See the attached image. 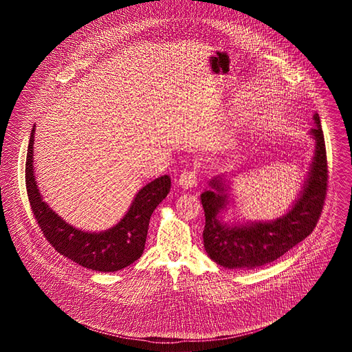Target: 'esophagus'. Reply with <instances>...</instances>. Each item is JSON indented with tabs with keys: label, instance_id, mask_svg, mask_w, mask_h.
<instances>
[{
	"label": "esophagus",
	"instance_id": "obj_1",
	"mask_svg": "<svg viewBox=\"0 0 352 352\" xmlns=\"http://www.w3.org/2000/svg\"><path fill=\"white\" fill-rule=\"evenodd\" d=\"M195 184H197V171L195 170H184L178 179V184L184 190L194 187Z\"/></svg>",
	"mask_w": 352,
	"mask_h": 352
}]
</instances>
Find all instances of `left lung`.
Wrapping results in <instances>:
<instances>
[{"label":"left lung","mask_w":352,"mask_h":352,"mask_svg":"<svg viewBox=\"0 0 352 352\" xmlns=\"http://www.w3.org/2000/svg\"><path fill=\"white\" fill-rule=\"evenodd\" d=\"M313 118L316 126L310 135L316 141L314 157L300 197L283 217L272 221L227 224L220 217L230 203L226 179L218 175L210 181L211 188L201 195L206 217L203 241L207 254L219 265L228 269L267 265L313 232L323 208L329 177L318 113Z\"/></svg>","instance_id":"obj_1"}]
</instances>
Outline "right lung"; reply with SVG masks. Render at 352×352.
Returning a JSON list of instances; mask_svg holds the SVG:
<instances>
[{
  "mask_svg": "<svg viewBox=\"0 0 352 352\" xmlns=\"http://www.w3.org/2000/svg\"><path fill=\"white\" fill-rule=\"evenodd\" d=\"M34 133L32 131L26 157V190L38 226L55 251L84 268L116 272L138 260L145 250L151 214L166 198L171 181L162 175L144 186L116 226L101 232H85L68 224L42 199L33 166Z\"/></svg>",
  "mask_w": 352,
  "mask_h": 352,
  "instance_id": "add662e5",
  "label": "right lung"
}]
</instances>
